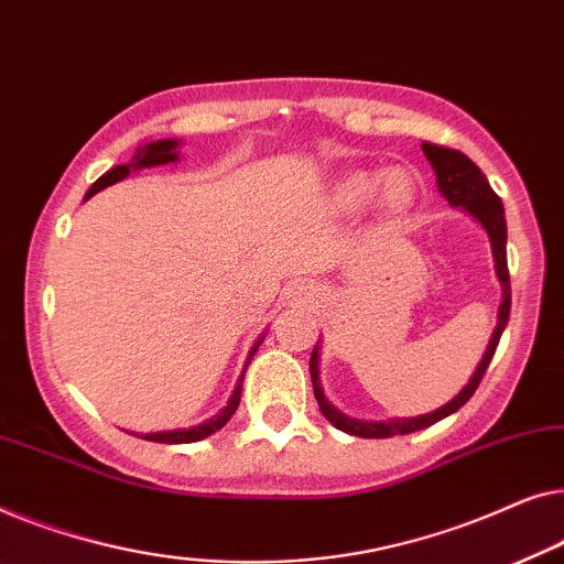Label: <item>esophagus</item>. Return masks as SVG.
<instances>
[{"label":"esophagus","mask_w":564,"mask_h":564,"mask_svg":"<svg viewBox=\"0 0 564 564\" xmlns=\"http://www.w3.org/2000/svg\"><path fill=\"white\" fill-rule=\"evenodd\" d=\"M293 293H296V296H301V299H314V293H316V289L314 285H293Z\"/></svg>","instance_id":"1"}]
</instances>
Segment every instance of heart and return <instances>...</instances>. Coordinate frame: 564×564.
<instances>
[{
    "instance_id": "obj_1",
    "label": "heart",
    "mask_w": 564,
    "mask_h": 564,
    "mask_svg": "<svg viewBox=\"0 0 564 564\" xmlns=\"http://www.w3.org/2000/svg\"><path fill=\"white\" fill-rule=\"evenodd\" d=\"M414 178L406 169H388L383 173H350L337 186V202L347 209H358L376 194L378 209L386 217H399L414 202Z\"/></svg>"
}]
</instances>
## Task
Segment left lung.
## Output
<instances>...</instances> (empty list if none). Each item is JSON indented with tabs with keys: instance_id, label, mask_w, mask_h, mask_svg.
I'll return each instance as SVG.
<instances>
[{
	"instance_id": "1",
	"label": "left lung",
	"mask_w": 564,
	"mask_h": 564,
	"mask_svg": "<svg viewBox=\"0 0 564 564\" xmlns=\"http://www.w3.org/2000/svg\"><path fill=\"white\" fill-rule=\"evenodd\" d=\"M422 150L426 161L432 163L434 173H437V186L444 199L452 206H463L467 214H473L475 219L486 227L490 237V248H494V260H496V275L501 281L503 289V301L501 308H498V324L494 329V337H490L488 350L482 355L478 368H475L473 378L467 380V386L459 391L449 403H444L437 411L424 416H411V419H386V422H362V419L345 416L343 411H337L327 401V395L322 391L319 383V345L314 347L312 360H308V370H312V383H314V395L316 403H319V411L327 419L329 424H335L337 430L347 434H355V437L365 440H386L395 437V434H411L419 430H426V426L442 422L444 416L455 414L457 409H463L470 395L478 391L482 376H486L490 360H494L498 339H501L506 324H509V312H511V281H509V263H506V217H503V204L498 199V194L490 188L488 178L482 176V171L475 165L470 158L459 150H449L442 145H432V142H422Z\"/></svg>"
}]
</instances>
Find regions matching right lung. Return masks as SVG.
I'll return each mask as SVG.
<instances>
[{
    "instance_id": "right-lung-1",
    "label": "right lung",
    "mask_w": 564,
    "mask_h": 564,
    "mask_svg": "<svg viewBox=\"0 0 564 564\" xmlns=\"http://www.w3.org/2000/svg\"><path fill=\"white\" fill-rule=\"evenodd\" d=\"M178 140H155V142H148V145H142L138 153H134V158L130 163L124 165H115V169H109L105 176H99L97 181H94V186L86 192V199H91L94 194L101 192V188L112 186L117 184V181H122L130 176L132 171H140V169H153V165H165V163H176L178 161ZM260 343H263V337L258 339L256 347H252L250 355H248V362L252 360V355H256V350L260 347ZM248 362H245V368H248ZM242 378H245V370L240 380H237L235 391L232 395H229L227 406L219 411L217 416L206 419V422L196 424V426H188V430H173V432H150V434H138L140 440H148V442H163V444H188V442H199L204 437H209V434L219 432L221 426H225L229 419H232V414L237 411V406H240V391H242Z\"/></svg>"
}]
</instances>
